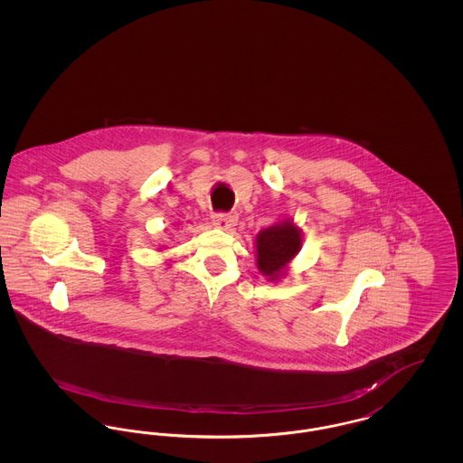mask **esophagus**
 <instances>
[{
  "mask_svg": "<svg viewBox=\"0 0 463 463\" xmlns=\"http://www.w3.org/2000/svg\"><path fill=\"white\" fill-rule=\"evenodd\" d=\"M236 217L231 215V213H215L213 215V225L219 227V229H229L231 225H234Z\"/></svg>",
  "mask_w": 463,
  "mask_h": 463,
  "instance_id": "esophagus-1",
  "label": "esophagus"
}]
</instances>
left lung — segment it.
Instances as JSON below:
<instances>
[{"label": "left lung", "instance_id": "obj_1", "mask_svg": "<svg viewBox=\"0 0 463 463\" xmlns=\"http://www.w3.org/2000/svg\"><path fill=\"white\" fill-rule=\"evenodd\" d=\"M302 238L289 222L262 231L257 238V262L265 276L274 279L300 250Z\"/></svg>", "mask_w": 463, "mask_h": 463}]
</instances>
